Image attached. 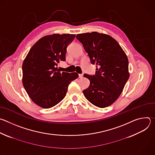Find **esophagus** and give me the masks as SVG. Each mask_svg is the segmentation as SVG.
Listing matches in <instances>:
<instances>
[{
  "label": "esophagus",
  "mask_w": 155,
  "mask_h": 155,
  "mask_svg": "<svg viewBox=\"0 0 155 155\" xmlns=\"http://www.w3.org/2000/svg\"><path fill=\"white\" fill-rule=\"evenodd\" d=\"M78 76H79V78H83V74H79V75H78Z\"/></svg>",
  "instance_id": "obj_1"
}]
</instances>
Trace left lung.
I'll return each mask as SVG.
<instances>
[{
    "label": "left lung",
    "mask_w": 155,
    "mask_h": 155,
    "mask_svg": "<svg viewBox=\"0 0 155 155\" xmlns=\"http://www.w3.org/2000/svg\"><path fill=\"white\" fill-rule=\"evenodd\" d=\"M77 38L82 43L91 64H96L95 75L84 74L90 81L83 91L86 99L96 107L112 105L119 97L129 77L127 57L111 36L97 32L79 34Z\"/></svg>",
    "instance_id": "8db88e82"
}]
</instances>
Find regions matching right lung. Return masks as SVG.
Here are the masks:
<instances>
[{
    "label": "right lung",
    "mask_w": 155,
    "mask_h": 155,
    "mask_svg": "<svg viewBox=\"0 0 155 155\" xmlns=\"http://www.w3.org/2000/svg\"><path fill=\"white\" fill-rule=\"evenodd\" d=\"M75 34L46 35L29 50L22 65L23 84L29 97L37 105L51 108L65 97L71 82L78 78L76 72H61L60 61H65L67 47Z\"/></svg>",
    "instance_id": "1"
}]
</instances>
